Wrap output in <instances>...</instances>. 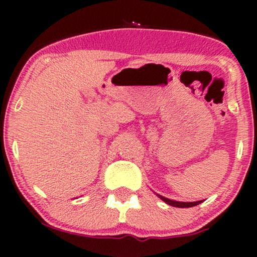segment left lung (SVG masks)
<instances>
[{
	"mask_svg": "<svg viewBox=\"0 0 257 257\" xmlns=\"http://www.w3.org/2000/svg\"><path fill=\"white\" fill-rule=\"evenodd\" d=\"M159 198L162 200H164V202L167 203V204L169 205H173V206H178V208H191V206H194V205H198L200 203L199 202H193V203H185V202H175V200H170L168 198H164V197L159 196Z\"/></svg>",
	"mask_w": 257,
	"mask_h": 257,
	"instance_id": "left-lung-1",
	"label": "left lung"
}]
</instances>
